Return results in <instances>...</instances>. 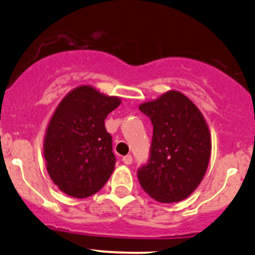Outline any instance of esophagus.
I'll use <instances>...</instances> for the list:
<instances>
[{
    "label": "esophagus",
    "mask_w": 255,
    "mask_h": 255,
    "mask_svg": "<svg viewBox=\"0 0 255 255\" xmlns=\"http://www.w3.org/2000/svg\"><path fill=\"white\" fill-rule=\"evenodd\" d=\"M122 161H124L126 165H130L131 162H133V158H131L130 154H127V155H125L124 158H122Z\"/></svg>",
    "instance_id": "obj_1"
}]
</instances>
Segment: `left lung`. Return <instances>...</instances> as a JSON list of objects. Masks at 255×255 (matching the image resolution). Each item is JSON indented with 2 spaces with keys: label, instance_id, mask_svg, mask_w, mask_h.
Returning <instances> with one entry per match:
<instances>
[{
  "label": "left lung",
  "instance_id": "obj_1",
  "mask_svg": "<svg viewBox=\"0 0 255 255\" xmlns=\"http://www.w3.org/2000/svg\"><path fill=\"white\" fill-rule=\"evenodd\" d=\"M139 109L153 125L149 159L137 170L141 188L161 203L183 201L199 185L209 165L207 122L185 95L174 90Z\"/></svg>",
  "mask_w": 255,
  "mask_h": 255
}]
</instances>
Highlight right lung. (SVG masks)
<instances>
[{
	"instance_id": "right-lung-1",
	"label": "right lung",
	"mask_w": 255,
	"mask_h": 255,
	"mask_svg": "<svg viewBox=\"0 0 255 255\" xmlns=\"http://www.w3.org/2000/svg\"><path fill=\"white\" fill-rule=\"evenodd\" d=\"M120 103L119 97L82 85L57 107L46 129L44 157L51 179L66 195L89 197L112 176L116 159L104 120Z\"/></svg>"
}]
</instances>
